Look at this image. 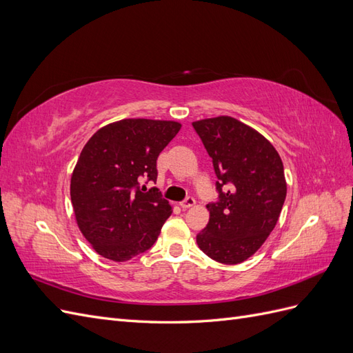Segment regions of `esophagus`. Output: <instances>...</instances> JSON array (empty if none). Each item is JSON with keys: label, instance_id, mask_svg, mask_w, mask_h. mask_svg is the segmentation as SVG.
<instances>
[{"label": "esophagus", "instance_id": "obj_1", "mask_svg": "<svg viewBox=\"0 0 353 353\" xmlns=\"http://www.w3.org/2000/svg\"><path fill=\"white\" fill-rule=\"evenodd\" d=\"M196 205V200H194V197H191V196H188L185 200H183L179 203V206L183 208V209H188V208H191V206H194Z\"/></svg>", "mask_w": 353, "mask_h": 353}]
</instances>
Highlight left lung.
Instances as JSON below:
<instances>
[{"label":"left lung","mask_w":353,"mask_h":353,"mask_svg":"<svg viewBox=\"0 0 353 353\" xmlns=\"http://www.w3.org/2000/svg\"><path fill=\"white\" fill-rule=\"evenodd\" d=\"M216 174L218 201L197 244L213 261L236 265L258 250L274 230L287 184L280 154L263 135L230 116L193 122Z\"/></svg>","instance_id":"obj_1"}]
</instances>
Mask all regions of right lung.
<instances>
[{"label": "right lung", "mask_w": 353, "mask_h": 353, "mask_svg": "<svg viewBox=\"0 0 353 353\" xmlns=\"http://www.w3.org/2000/svg\"><path fill=\"white\" fill-rule=\"evenodd\" d=\"M181 130L174 121L123 119L103 126L82 148L70 179L74 218L103 258L125 262L154 244L172 213L152 187L160 152Z\"/></svg>", "instance_id": "obj_1"}]
</instances>
